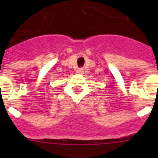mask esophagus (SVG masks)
I'll list each match as a JSON object with an SVG mask.
<instances>
[{"mask_svg":"<svg viewBox=\"0 0 158 158\" xmlns=\"http://www.w3.org/2000/svg\"><path fill=\"white\" fill-rule=\"evenodd\" d=\"M77 72L78 73H84V69H83V68H79V69H77Z\"/></svg>","mask_w":158,"mask_h":158,"instance_id":"esophagus-1","label":"esophagus"}]
</instances>
